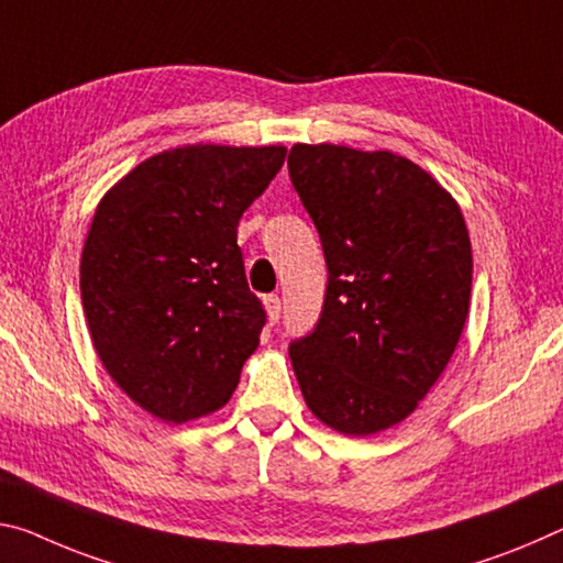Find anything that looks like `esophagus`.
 Here are the masks:
<instances>
[{
    "instance_id": "obj_1",
    "label": "esophagus",
    "mask_w": 563,
    "mask_h": 563,
    "mask_svg": "<svg viewBox=\"0 0 563 563\" xmlns=\"http://www.w3.org/2000/svg\"><path fill=\"white\" fill-rule=\"evenodd\" d=\"M265 310H267V318H271V323H278L280 320V298L278 296H265Z\"/></svg>"
}]
</instances>
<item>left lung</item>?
Segmentation results:
<instances>
[{"mask_svg": "<svg viewBox=\"0 0 563 563\" xmlns=\"http://www.w3.org/2000/svg\"><path fill=\"white\" fill-rule=\"evenodd\" d=\"M290 180L323 243L320 318L290 361L318 421L371 435L418 408L449 365L471 300L459 202L410 159L292 145Z\"/></svg>", "mask_w": 563, "mask_h": 563, "instance_id": "1", "label": "left lung"}]
</instances>
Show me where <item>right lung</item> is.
I'll return each instance as SVG.
<instances>
[{"instance_id":"add662e5","label":"right lung","mask_w":563,"mask_h":563,"mask_svg":"<svg viewBox=\"0 0 563 563\" xmlns=\"http://www.w3.org/2000/svg\"><path fill=\"white\" fill-rule=\"evenodd\" d=\"M283 145H185L107 190L79 263L104 371L140 408L185 423L222 408L265 325L238 222L285 163Z\"/></svg>"}]
</instances>
